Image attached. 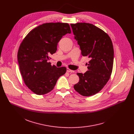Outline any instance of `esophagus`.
<instances>
[{
    "instance_id": "34e87169",
    "label": "esophagus",
    "mask_w": 134,
    "mask_h": 134,
    "mask_svg": "<svg viewBox=\"0 0 134 134\" xmlns=\"http://www.w3.org/2000/svg\"><path fill=\"white\" fill-rule=\"evenodd\" d=\"M67 71L68 72H74V71L72 70H71L69 68H67Z\"/></svg>"
}]
</instances>
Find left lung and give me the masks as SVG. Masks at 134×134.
Instances as JSON below:
<instances>
[{
  "label": "left lung",
  "mask_w": 134,
  "mask_h": 134,
  "mask_svg": "<svg viewBox=\"0 0 134 134\" xmlns=\"http://www.w3.org/2000/svg\"><path fill=\"white\" fill-rule=\"evenodd\" d=\"M83 56L90 59L88 70L77 73L79 82L74 88L90 97L99 92L109 80L113 68L114 51L111 38L101 29L87 23L70 24Z\"/></svg>",
  "instance_id": "left-lung-1"
}]
</instances>
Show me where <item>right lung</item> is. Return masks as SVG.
Returning a JSON list of instances; mask_svg holds the SVG:
<instances>
[{
	"label": "right lung",
	"mask_w": 134,
	"mask_h": 134,
	"mask_svg": "<svg viewBox=\"0 0 134 134\" xmlns=\"http://www.w3.org/2000/svg\"><path fill=\"white\" fill-rule=\"evenodd\" d=\"M67 33H71L68 23H47L31 30L21 42L17 53L19 67L24 83L35 94L44 95L51 91L66 73V67L57 68L47 61Z\"/></svg>",
	"instance_id": "right-lung-1"
}]
</instances>
